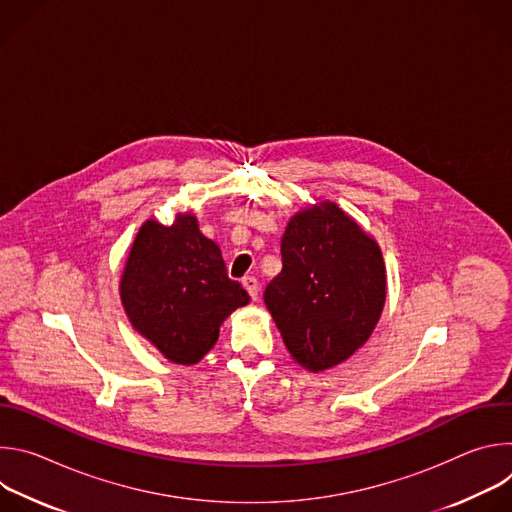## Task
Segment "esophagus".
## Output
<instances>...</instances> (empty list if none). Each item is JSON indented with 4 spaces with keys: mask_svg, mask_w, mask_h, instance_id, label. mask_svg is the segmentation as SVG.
<instances>
[{
    "mask_svg": "<svg viewBox=\"0 0 512 512\" xmlns=\"http://www.w3.org/2000/svg\"><path fill=\"white\" fill-rule=\"evenodd\" d=\"M243 287L247 289V294L251 296V300H257V296H259V281L253 275L243 277Z\"/></svg>",
    "mask_w": 512,
    "mask_h": 512,
    "instance_id": "esophagus-1",
    "label": "esophagus"
}]
</instances>
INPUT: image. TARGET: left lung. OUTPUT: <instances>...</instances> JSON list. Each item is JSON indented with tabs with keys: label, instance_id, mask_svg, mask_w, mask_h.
I'll list each match as a JSON object with an SVG mask.
<instances>
[{
	"label": "left lung",
	"instance_id": "1",
	"mask_svg": "<svg viewBox=\"0 0 512 512\" xmlns=\"http://www.w3.org/2000/svg\"><path fill=\"white\" fill-rule=\"evenodd\" d=\"M281 263L263 300L291 358L312 373L336 367L371 338L385 306L377 241L324 200L289 218Z\"/></svg>",
	"mask_w": 512,
	"mask_h": 512
}]
</instances>
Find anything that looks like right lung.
I'll use <instances>...</instances> for the list:
<instances>
[{
  "mask_svg": "<svg viewBox=\"0 0 512 512\" xmlns=\"http://www.w3.org/2000/svg\"><path fill=\"white\" fill-rule=\"evenodd\" d=\"M119 294L131 326L176 364H196L218 340L221 324L249 304L241 283L229 279L221 249L190 212L170 227L141 225Z\"/></svg>",
  "mask_w": 512,
  "mask_h": 512,
  "instance_id": "add662e5",
  "label": "right lung"
}]
</instances>
